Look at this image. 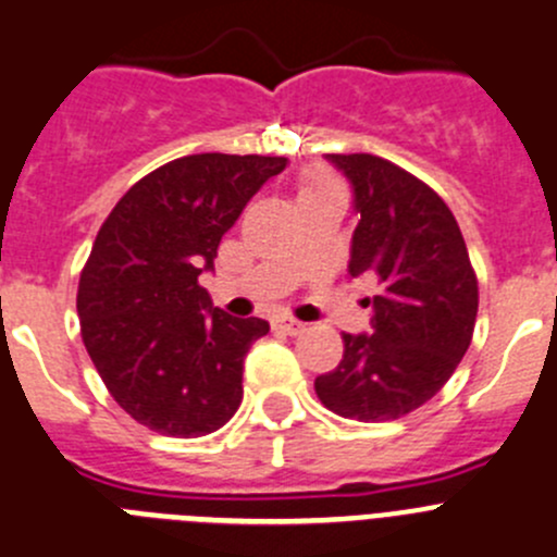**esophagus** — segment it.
Here are the masks:
<instances>
[{"label":"esophagus","mask_w":557,"mask_h":557,"mask_svg":"<svg viewBox=\"0 0 557 557\" xmlns=\"http://www.w3.org/2000/svg\"><path fill=\"white\" fill-rule=\"evenodd\" d=\"M272 324H274V330L285 332V335H302V332H305L302 321L290 319V315H277V319H274Z\"/></svg>","instance_id":"esophagus-1"}]
</instances>
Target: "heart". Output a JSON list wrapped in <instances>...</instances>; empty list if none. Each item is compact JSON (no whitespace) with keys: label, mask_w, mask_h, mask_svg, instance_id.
<instances>
[{"label":"heart","mask_w":557,"mask_h":557,"mask_svg":"<svg viewBox=\"0 0 557 557\" xmlns=\"http://www.w3.org/2000/svg\"><path fill=\"white\" fill-rule=\"evenodd\" d=\"M337 181L332 178V175L326 173H310L308 178L302 181V186H299V195H305V191H315V189H326V186H335Z\"/></svg>","instance_id":"1"}]
</instances>
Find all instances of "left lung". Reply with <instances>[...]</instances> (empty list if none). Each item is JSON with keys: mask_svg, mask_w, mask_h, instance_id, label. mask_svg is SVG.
Here are the masks:
<instances>
[{"mask_svg": "<svg viewBox=\"0 0 557 557\" xmlns=\"http://www.w3.org/2000/svg\"><path fill=\"white\" fill-rule=\"evenodd\" d=\"M355 186L360 214L349 272L371 274V335H343V360L315 379L330 412L384 423L414 412L445 387L470 349L478 277L445 200L393 161L332 153ZM368 305V302H366Z\"/></svg>", "mask_w": 557, "mask_h": 557, "instance_id": "8db88e82", "label": "left lung"}]
</instances>
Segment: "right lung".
Returning a JSON list of instances; mask_svg holds the SVG:
<instances>
[{
    "label": "right lung",
    "mask_w": 557,
    "mask_h": 557,
    "mask_svg": "<svg viewBox=\"0 0 557 557\" xmlns=\"http://www.w3.org/2000/svg\"><path fill=\"white\" fill-rule=\"evenodd\" d=\"M283 156L195 153L139 178L103 220L79 277L82 341L109 396L164 436L222 429L242 404L263 319L211 308L197 283Z\"/></svg>",
    "instance_id": "right-lung-1"
}]
</instances>
